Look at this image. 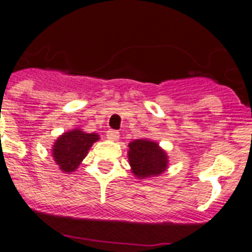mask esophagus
I'll return each instance as SVG.
<instances>
[{"mask_svg": "<svg viewBox=\"0 0 252 252\" xmlns=\"http://www.w3.org/2000/svg\"><path fill=\"white\" fill-rule=\"evenodd\" d=\"M107 138L111 140V141H116V140L119 138V132L118 130H112V129L107 130Z\"/></svg>", "mask_w": 252, "mask_h": 252, "instance_id": "34e87169", "label": "esophagus"}]
</instances>
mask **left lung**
<instances>
[{"instance_id": "8db88e82", "label": "left lung", "mask_w": 252, "mask_h": 252, "mask_svg": "<svg viewBox=\"0 0 252 252\" xmlns=\"http://www.w3.org/2000/svg\"><path fill=\"white\" fill-rule=\"evenodd\" d=\"M128 161L132 172L138 179L157 176L167 168V154L157 142L149 140H134L129 142Z\"/></svg>"}]
</instances>
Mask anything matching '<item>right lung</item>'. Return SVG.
<instances>
[{"instance_id":"obj_1","label":"right lung","mask_w":252,"mask_h":252,"mask_svg":"<svg viewBox=\"0 0 252 252\" xmlns=\"http://www.w3.org/2000/svg\"><path fill=\"white\" fill-rule=\"evenodd\" d=\"M96 133H85L81 129L65 132L57 138L52 148V157L60 170L69 174L76 170L89 153L95 141H98Z\"/></svg>"}]
</instances>
